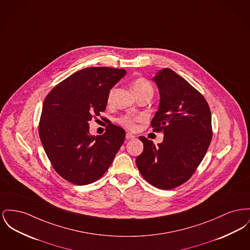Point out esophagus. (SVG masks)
<instances>
[{"mask_svg": "<svg viewBox=\"0 0 250 250\" xmlns=\"http://www.w3.org/2000/svg\"><path fill=\"white\" fill-rule=\"evenodd\" d=\"M125 138H126L127 140H133V139H135V136H134L133 134H131V133H126Z\"/></svg>", "mask_w": 250, "mask_h": 250, "instance_id": "esophagus-1", "label": "esophagus"}]
</instances>
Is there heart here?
<instances>
[{"mask_svg": "<svg viewBox=\"0 0 250 250\" xmlns=\"http://www.w3.org/2000/svg\"><path fill=\"white\" fill-rule=\"evenodd\" d=\"M132 90L133 92L138 95L140 93H145V92H150V93H153V87L151 85V83L146 79V78H138L136 79L132 83ZM112 94H113V89H111L108 93V97H107V101L110 102L111 101V97H112ZM138 118L133 117L130 115H124L122 117L118 119V122L126 126V127H130L132 128L134 127V125H135V121H137Z\"/></svg>", "mask_w": 250, "mask_h": 250, "instance_id": "b5f03b06", "label": "heart"}]
</instances>
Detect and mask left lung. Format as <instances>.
I'll use <instances>...</instances> for the list:
<instances>
[{
  "mask_svg": "<svg viewBox=\"0 0 250 250\" xmlns=\"http://www.w3.org/2000/svg\"><path fill=\"white\" fill-rule=\"evenodd\" d=\"M160 105L151 121L163 142L156 146L146 137L143 153L136 164L144 178L162 190L174 189L186 182L205 157L211 141V114L204 96L171 69L154 76Z\"/></svg>",
  "mask_w": 250,
  "mask_h": 250,
  "instance_id": "obj_1",
  "label": "left lung"
}]
</instances>
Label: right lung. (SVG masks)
<instances>
[{
    "label": "right lung",
    "mask_w": 250,
    "mask_h": 250,
    "mask_svg": "<svg viewBox=\"0 0 250 250\" xmlns=\"http://www.w3.org/2000/svg\"><path fill=\"white\" fill-rule=\"evenodd\" d=\"M124 69L91 67L67 77L45 98L39 134L59 176L76 184L98 180L113 162L125 131L111 123L100 136L89 134L88 122L104 111L110 89Z\"/></svg>",
    "instance_id": "right-lung-1"
}]
</instances>
